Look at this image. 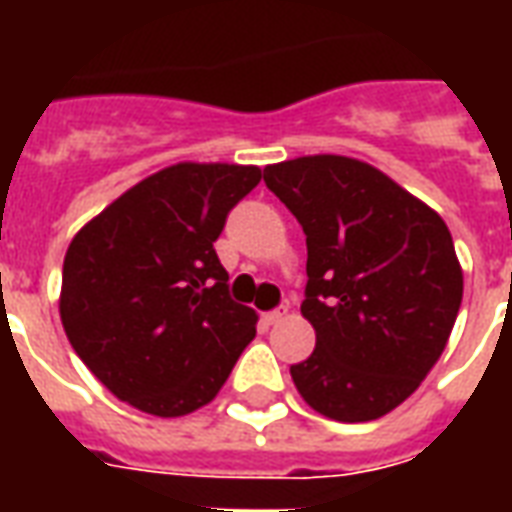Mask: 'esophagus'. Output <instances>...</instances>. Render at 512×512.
Wrapping results in <instances>:
<instances>
[{
	"mask_svg": "<svg viewBox=\"0 0 512 512\" xmlns=\"http://www.w3.org/2000/svg\"><path fill=\"white\" fill-rule=\"evenodd\" d=\"M285 307H282V310H271V312H263V323H266V326H274V323H279L282 321V318H285Z\"/></svg>",
	"mask_w": 512,
	"mask_h": 512,
	"instance_id": "obj_1",
	"label": "esophagus"
}]
</instances>
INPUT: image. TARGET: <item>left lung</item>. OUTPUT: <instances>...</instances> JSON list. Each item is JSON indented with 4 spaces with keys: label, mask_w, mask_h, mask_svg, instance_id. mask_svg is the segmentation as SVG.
<instances>
[{
    "label": "left lung",
    "mask_w": 512,
    "mask_h": 512,
    "mask_svg": "<svg viewBox=\"0 0 512 512\" xmlns=\"http://www.w3.org/2000/svg\"><path fill=\"white\" fill-rule=\"evenodd\" d=\"M307 235L301 315L315 351L290 367L307 406L337 422L389 414L439 362L463 299V271L439 213L348 156L263 169Z\"/></svg>",
    "instance_id": "left-lung-1"
}]
</instances>
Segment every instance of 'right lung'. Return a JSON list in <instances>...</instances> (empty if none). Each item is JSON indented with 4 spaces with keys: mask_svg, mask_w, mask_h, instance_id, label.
Wrapping results in <instances>:
<instances>
[{
    "mask_svg": "<svg viewBox=\"0 0 512 512\" xmlns=\"http://www.w3.org/2000/svg\"><path fill=\"white\" fill-rule=\"evenodd\" d=\"M263 178L241 164H172L120 194L73 235L60 318L101 384L153 417H183L219 395L255 337L230 299L213 241Z\"/></svg>",
    "mask_w": 512,
    "mask_h": 512,
    "instance_id": "1",
    "label": "right lung"
}]
</instances>
